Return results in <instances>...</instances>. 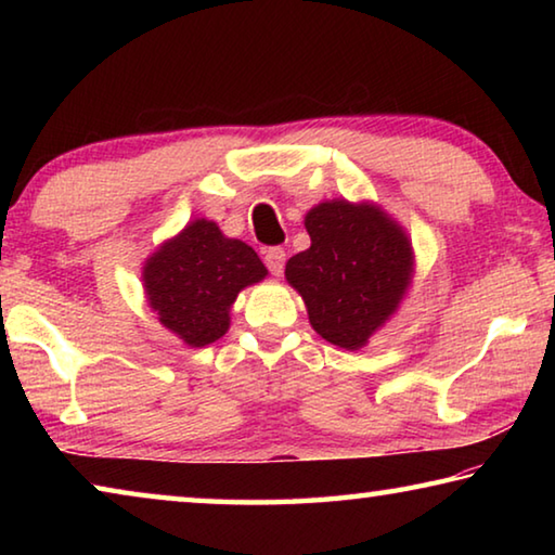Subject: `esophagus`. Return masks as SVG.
I'll return each mask as SVG.
<instances>
[{"instance_id":"34e87169","label":"esophagus","mask_w":555,"mask_h":555,"mask_svg":"<svg viewBox=\"0 0 555 555\" xmlns=\"http://www.w3.org/2000/svg\"><path fill=\"white\" fill-rule=\"evenodd\" d=\"M264 261H267V267H269L271 274H274V276L284 274V261H286V251L281 249V247H269V249L264 251Z\"/></svg>"}]
</instances>
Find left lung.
I'll return each mask as SVG.
<instances>
[{
    "mask_svg": "<svg viewBox=\"0 0 555 555\" xmlns=\"http://www.w3.org/2000/svg\"><path fill=\"white\" fill-rule=\"evenodd\" d=\"M311 247L286 261V281L327 343L360 350L397 313L413 279V249L379 205L325 201L306 212Z\"/></svg>",
    "mask_w": 555,
    "mask_h": 555,
    "instance_id": "obj_1",
    "label": "left lung"
}]
</instances>
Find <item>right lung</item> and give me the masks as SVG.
<instances>
[{
    "label": "right lung",
    "instance_id": "obj_1",
    "mask_svg": "<svg viewBox=\"0 0 555 555\" xmlns=\"http://www.w3.org/2000/svg\"><path fill=\"white\" fill-rule=\"evenodd\" d=\"M267 276L257 251L230 240L212 220H193L146 259L142 281L158 323L185 345L205 347L228 333L242 288Z\"/></svg>",
    "mask_w": 555,
    "mask_h": 555
}]
</instances>
